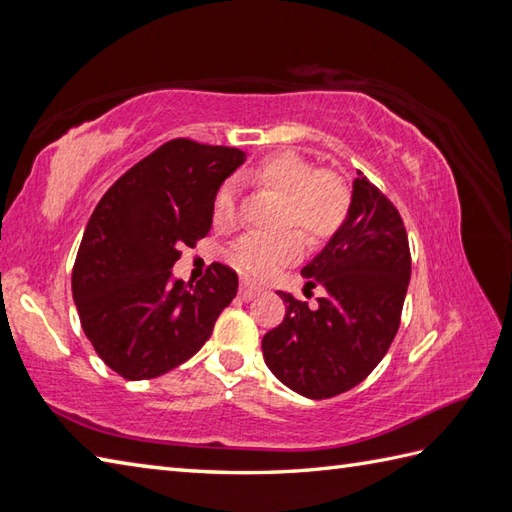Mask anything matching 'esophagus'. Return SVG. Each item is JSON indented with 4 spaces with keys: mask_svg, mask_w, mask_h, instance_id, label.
Segmentation results:
<instances>
[{
    "mask_svg": "<svg viewBox=\"0 0 512 512\" xmlns=\"http://www.w3.org/2000/svg\"><path fill=\"white\" fill-rule=\"evenodd\" d=\"M257 295H262V288H259V286L248 284V282H244V284L239 286V297H241V300L250 302V300H255Z\"/></svg>",
    "mask_w": 512,
    "mask_h": 512,
    "instance_id": "1",
    "label": "esophagus"
}]
</instances>
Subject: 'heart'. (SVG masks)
<instances>
[{
    "label": "heart",
    "instance_id": "b5f03b06",
    "mask_svg": "<svg viewBox=\"0 0 512 512\" xmlns=\"http://www.w3.org/2000/svg\"><path fill=\"white\" fill-rule=\"evenodd\" d=\"M253 179L284 197L280 224L300 231L306 241L331 237L347 215V188L336 174L315 167L291 150L268 154L253 167ZM237 217V185L221 183L215 194V221L230 226ZM302 255V239L293 230L264 235L248 232L230 248L232 264L253 277H268Z\"/></svg>",
    "mask_w": 512,
    "mask_h": 512
}]
</instances>
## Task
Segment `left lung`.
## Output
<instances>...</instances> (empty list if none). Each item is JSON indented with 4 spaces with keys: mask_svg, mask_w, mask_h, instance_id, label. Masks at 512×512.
<instances>
[{
    "mask_svg": "<svg viewBox=\"0 0 512 512\" xmlns=\"http://www.w3.org/2000/svg\"><path fill=\"white\" fill-rule=\"evenodd\" d=\"M410 273L401 215L358 172L345 221L302 268L304 291H324L318 306L277 291L286 315L262 340L268 369L288 389L315 401L362 383L396 336Z\"/></svg>",
    "mask_w": 512,
    "mask_h": 512,
    "instance_id": "1",
    "label": "left lung"
}]
</instances>
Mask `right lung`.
Returning <instances> with one entry per match:
<instances>
[{
  "mask_svg": "<svg viewBox=\"0 0 512 512\" xmlns=\"http://www.w3.org/2000/svg\"><path fill=\"white\" fill-rule=\"evenodd\" d=\"M241 163L235 147L174 138L98 201L71 288L82 331L123 378L163 376L192 358L237 295V273L224 264L197 284L176 280L172 266L181 246L208 235L215 194Z\"/></svg>",
  "mask_w": 512,
  "mask_h": 512,
  "instance_id": "add662e5",
  "label": "right lung"
}]
</instances>
